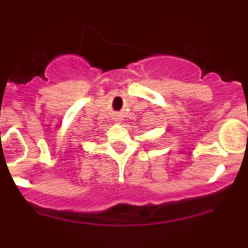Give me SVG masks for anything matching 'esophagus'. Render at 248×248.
<instances>
[{"label":"esophagus","instance_id":"1","mask_svg":"<svg viewBox=\"0 0 248 248\" xmlns=\"http://www.w3.org/2000/svg\"><path fill=\"white\" fill-rule=\"evenodd\" d=\"M117 119H118V120H119V118H117Z\"/></svg>","mask_w":248,"mask_h":248}]
</instances>
